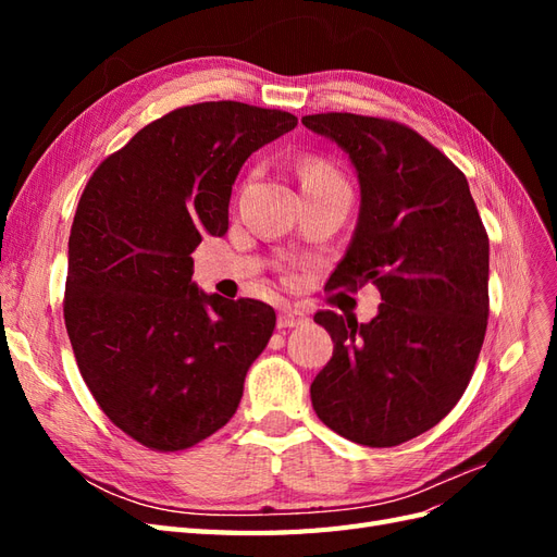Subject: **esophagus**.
Wrapping results in <instances>:
<instances>
[{"label": "esophagus", "mask_w": 557, "mask_h": 557, "mask_svg": "<svg viewBox=\"0 0 557 557\" xmlns=\"http://www.w3.org/2000/svg\"><path fill=\"white\" fill-rule=\"evenodd\" d=\"M307 313L299 311V309H281L278 311V327L285 330V327H301L307 323Z\"/></svg>", "instance_id": "obj_1"}]
</instances>
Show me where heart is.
<instances>
[{
    "mask_svg": "<svg viewBox=\"0 0 557 557\" xmlns=\"http://www.w3.org/2000/svg\"><path fill=\"white\" fill-rule=\"evenodd\" d=\"M299 176H301V185L309 183H339L342 178L336 176V172L332 170L330 164L320 162V160H307L305 164L299 166Z\"/></svg>",
    "mask_w": 557,
    "mask_h": 557,
    "instance_id": "b5f03b06",
    "label": "heart"
}]
</instances>
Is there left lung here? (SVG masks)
<instances>
[{
	"instance_id": "obj_1",
	"label": "left lung",
	"mask_w": 557,
	"mask_h": 557,
	"mask_svg": "<svg viewBox=\"0 0 557 557\" xmlns=\"http://www.w3.org/2000/svg\"><path fill=\"white\" fill-rule=\"evenodd\" d=\"M301 123L344 150L360 183L358 225L327 288L381 293L369 323L315 313L334 352L311 383L313 411L350 442L397 446L440 423L474 372L491 244L465 174L418 132L356 113Z\"/></svg>"
}]
</instances>
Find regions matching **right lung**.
<instances>
[{
    "mask_svg": "<svg viewBox=\"0 0 557 557\" xmlns=\"http://www.w3.org/2000/svg\"><path fill=\"white\" fill-rule=\"evenodd\" d=\"M295 125L293 113L242 102L183 107L134 134L81 195L66 334L99 407L148 448L183 450L221 430L274 332L264 301L199 290L193 250L227 232L250 153Z\"/></svg>",
    "mask_w": 557,
    "mask_h": 557,
    "instance_id": "right-lung-1",
    "label": "right lung"
}]
</instances>
